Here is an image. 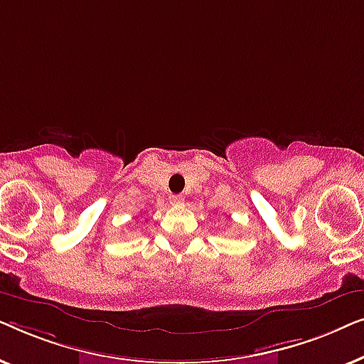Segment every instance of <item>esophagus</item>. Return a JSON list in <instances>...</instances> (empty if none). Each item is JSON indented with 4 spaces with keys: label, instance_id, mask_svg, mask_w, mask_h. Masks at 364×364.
<instances>
[{
    "label": "esophagus",
    "instance_id": "34e87169",
    "mask_svg": "<svg viewBox=\"0 0 364 364\" xmlns=\"http://www.w3.org/2000/svg\"><path fill=\"white\" fill-rule=\"evenodd\" d=\"M171 203H172V205H176V207L182 205V203H183V197H182V196H172V197H171Z\"/></svg>",
    "mask_w": 364,
    "mask_h": 364
}]
</instances>
